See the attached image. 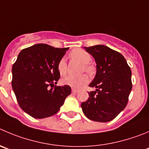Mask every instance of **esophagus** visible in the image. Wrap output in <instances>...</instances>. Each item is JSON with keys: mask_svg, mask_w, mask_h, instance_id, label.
Here are the masks:
<instances>
[{"mask_svg": "<svg viewBox=\"0 0 149 149\" xmlns=\"http://www.w3.org/2000/svg\"><path fill=\"white\" fill-rule=\"evenodd\" d=\"M72 92L73 93H76L78 92V90H77V89H75V88H72Z\"/></svg>", "mask_w": 149, "mask_h": 149, "instance_id": "obj_1", "label": "esophagus"}]
</instances>
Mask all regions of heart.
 Returning <instances> with one entry per match:
<instances>
[{
    "instance_id": "1",
    "label": "heart",
    "mask_w": 149,
    "mask_h": 149,
    "mask_svg": "<svg viewBox=\"0 0 149 149\" xmlns=\"http://www.w3.org/2000/svg\"><path fill=\"white\" fill-rule=\"evenodd\" d=\"M70 56L72 59L77 61L81 64H83V69L86 72L89 74L93 73L94 68L93 66L89 64L92 58L88 52L82 49H73L70 52ZM58 70L61 75H64L66 73L67 68H66V63L64 58H62L59 61L58 64ZM88 82V77L86 74L80 76L67 75L62 79L63 84L72 88H80L87 83Z\"/></svg>"
}]
</instances>
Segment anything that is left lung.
I'll list each match as a JSON object with an SVG mask.
<instances>
[{"instance_id":"left-lung-1","label":"left lung","mask_w":149,"mask_h":149,"mask_svg":"<svg viewBox=\"0 0 149 149\" xmlns=\"http://www.w3.org/2000/svg\"><path fill=\"white\" fill-rule=\"evenodd\" d=\"M97 63L87 101L81 104L85 116L98 122L114 119L127 106L131 92L132 72L124 56L102 45L84 47Z\"/></svg>"}]
</instances>
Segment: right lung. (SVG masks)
<instances>
[{
	"instance_id": "right-lung-1",
	"label": "right lung",
	"mask_w": 149,
	"mask_h": 149,
	"mask_svg": "<svg viewBox=\"0 0 149 149\" xmlns=\"http://www.w3.org/2000/svg\"><path fill=\"white\" fill-rule=\"evenodd\" d=\"M68 49L37 44L22 49L13 64L12 88L19 107L33 118L57 113L71 93L66 85L52 88L60 78L59 61Z\"/></svg>"
}]
</instances>
